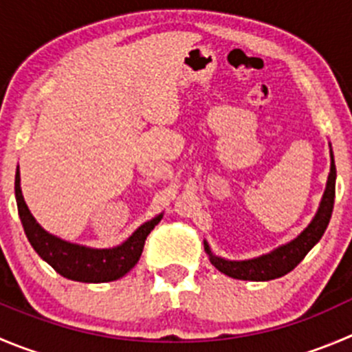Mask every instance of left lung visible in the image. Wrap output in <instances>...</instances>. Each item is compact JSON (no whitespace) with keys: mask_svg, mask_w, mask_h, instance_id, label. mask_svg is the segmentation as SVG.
<instances>
[{"mask_svg":"<svg viewBox=\"0 0 352 352\" xmlns=\"http://www.w3.org/2000/svg\"><path fill=\"white\" fill-rule=\"evenodd\" d=\"M332 157V166H330L329 182H327V190L321 199L320 209H318L316 216L311 221V224L287 245L278 247L273 252L261 256L257 259L249 261H226L221 257L212 256L209 245L206 243V250L210 257V263L221 271V273L228 274L232 278L236 280H252V282H266V280L280 278L283 274L290 273L300 261L306 257V254L320 242L323 236L324 230L329 226L330 217H332L333 210V199H336V162H333V153Z\"/></svg>","mask_w":352,"mask_h":352,"instance_id":"obj_1","label":"left lung"}]
</instances>
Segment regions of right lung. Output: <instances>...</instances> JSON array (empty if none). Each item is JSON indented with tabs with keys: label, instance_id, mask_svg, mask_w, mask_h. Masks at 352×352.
<instances>
[{
	"label": "right lung",
	"instance_id": "right-lung-1",
	"mask_svg": "<svg viewBox=\"0 0 352 352\" xmlns=\"http://www.w3.org/2000/svg\"><path fill=\"white\" fill-rule=\"evenodd\" d=\"M15 199L23 232H25V236L31 242L32 249L56 273L62 274L63 278L74 280V282L103 283L122 278L124 274L133 270L135 264L138 263L143 247H145L146 236L155 228V224H159V221L162 219V216H157L148 223L142 224L119 247H113V249H88V247L63 242V240L46 233L36 223V219L29 212L25 202H23L22 192H20L19 167H16L15 174Z\"/></svg>",
	"mask_w": 352,
	"mask_h": 352
}]
</instances>
